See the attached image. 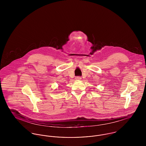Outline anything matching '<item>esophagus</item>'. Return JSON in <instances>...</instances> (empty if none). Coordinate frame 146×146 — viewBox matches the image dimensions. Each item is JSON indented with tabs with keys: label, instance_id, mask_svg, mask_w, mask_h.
<instances>
[{
	"label": "esophagus",
	"instance_id": "1",
	"mask_svg": "<svg viewBox=\"0 0 146 146\" xmlns=\"http://www.w3.org/2000/svg\"><path fill=\"white\" fill-rule=\"evenodd\" d=\"M75 79H76V80H80L82 79V78L80 76H76Z\"/></svg>",
	"mask_w": 146,
	"mask_h": 146
}]
</instances>
